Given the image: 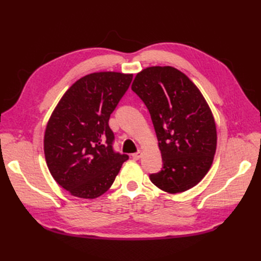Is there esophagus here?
Listing matches in <instances>:
<instances>
[{"instance_id": "1", "label": "esophagus", "mask_w": 261, "mask_h": 261, "mask_svg": "<svg viewBox=\"0 0 261 261\" xmlns=\"http://www.w3.org/2000/svg\"><path fill=\"white\" fill-rule=\"evenodd\" d=\"M132 156H133L134 160H139L140 156H141V151H137V152H135V153H133Z\"/></svg>"}]
</instances>
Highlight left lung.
Masks as SVG:
<instances>
[{
    "label": "left lung",
    "mask_w": 261,
    "mask_h": 261,
    "mask_svg": "<svg viewBox=\"0 0 261 261\" xmlns=\"http://www.w3.org/2000/svg\"><path fill=\"white\" fill-rule=\"evenodd\" d=\"M132 90L148 109L161 150L162 169L150 180L171 194L198 184L217 147L215 120L198 88L174 67L152 66L136 75Z\"/></svg>",
    "instance_id": "8db88e82"
}]
</instances>
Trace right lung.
<instances>
[{
	"label": "right lung",
	"mask_w": 261,
	"mask_h": 261,
	"mask_svg": "<svg viewBox=\"0 0 261 261\" xmlns=\"http://www.w3.org/2000/svg\"><path fill=\"white\" fill-rule=\"evenodd\" d=\"M132 74L87 75L65 92L44 135V154L58 184L80 198L93 199L111 187L128 160L113 148L109 120L129 88Z\"/></svg>",
	"instance_id": "add662e5"
}]
</instances>
